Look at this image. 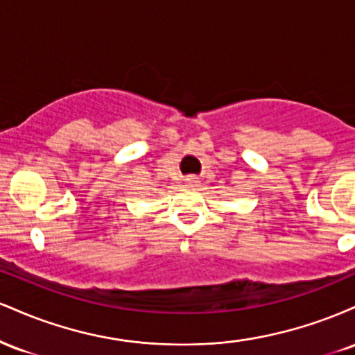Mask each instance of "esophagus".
<instances>
[{"label":"esophagus","instance_id":"obj_1","mask_svg":"<svg viewBox=\"0 0 355 355\" xmlns=\"http://www.w3.org/2000/svg\"><path fill=\"white\" fill-rule=\"evenodd\" d=\"M187 185H197L198 183V178L193 177V175H190V177H187Z\"/></svg>","mask_w":355,"mask_h":355}]
</instances>
